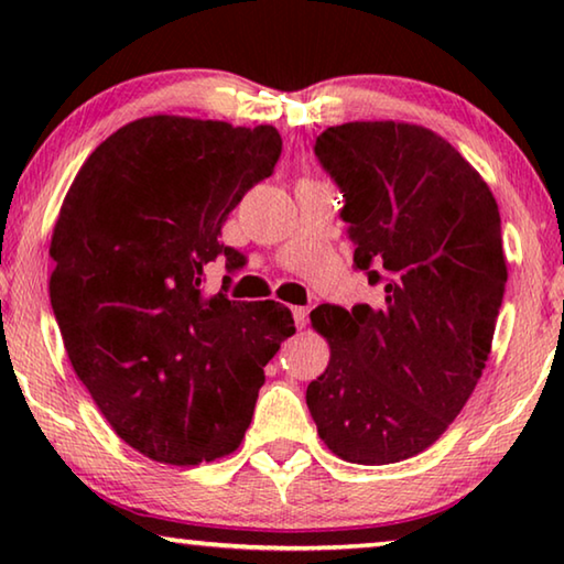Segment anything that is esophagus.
<instances>
[{"mask_svg":"<svg viewBox=\"0 0 564 564\" xmlns=\"http://www.w3.org/2000/svg\"><path fill=\"white\" fill-rule=\"evenodd\" d=\"M293 321H295V326H299V328H305V323H308V308H301V305H295Z\"/></svg>","mask_w":564,"mask_h":564,"instance_id":"34e87169","label":"esophagus"}]
</instances>
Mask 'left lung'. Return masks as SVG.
Returning a JSON list of instances; mask_svg holds the SVG:
<instances>
[{
  "instance_id": "left-lung-1",
  "label": "left lung",
  "mask_w": 564,
  "mask_h": 564,
  "mask_svg": "<svg viewBox=\"0 0 564 564\" xmlns=\"http://www.w3.org/2000/svg\"><path fill=\"white\" fill-rule=\"evenodd\" d=\"M316 156L380 301L311 313L330 360L305 403L340 460H408L447 431L490 356L508 283L498 204L460 151L417 123L328 127Z\"/></svg>"
}]
</instances>
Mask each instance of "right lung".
Here are the masks:
<instances>
[{
	"label": "right lung",
	"instance_id": "obj_1",
	"mask_svg": "<svg viewBox=\"0 0 564 564\" xmlns=\"http://www.w3.org/2000/svg\"><path fill=\"white\" fill-rule=\"evenodd\" d=\"M279 156L269 123L156 113L101 141L66 191L50 246L66 356L121 441L151 460L231 455L265 362L295 333L283 303L202 293L218 256L228 271L243 265L218 236Z\"/></svg>",
	"mask_w": 564,
	"mask_h": 564
}]
</instances>
